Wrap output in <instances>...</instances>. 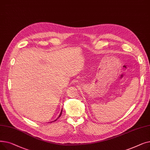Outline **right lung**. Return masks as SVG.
Returning a JSON list of instances; mask_svg holds the SVG:
<instances>
[{"mask_svg":"<svg viewBox=\"0 0 150 150\" xmlns=\"http://www.w3.org/2000/svg\"><path fill=\"white\" fill-rule=\"evenodd\" d=\"M61 114H62V111H61V113H60V114H59V117H58V118H57V119H58V118H59V117H61ZM57 119H56V120H54V121H56V120H57Z\"/></svg>","mask_w":150,"mask_h":150,"instance_id":"right-lung-1","label":"right lung"}]
</instances>
